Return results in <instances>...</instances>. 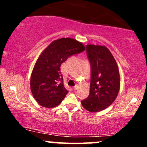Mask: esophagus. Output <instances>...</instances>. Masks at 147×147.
I'll use <instances>...</instances> for the list:
<instances>
[{
	"label": "esophagus",
	"instance_id": "obj_1",
	"mask_svg": "<svg viewBox=\"0 0 147 147\" xmlns=\"http://www.w3.org/2000/svg\"><path fill=\"white\" fill-rule=\"evenodd\" d=\"M77 88H78V86H77V85H76V86H75L73 87V90H76Z\"/></svg>",
	"mask_w": 147,
	"mask_h": 147
}]
</instances>
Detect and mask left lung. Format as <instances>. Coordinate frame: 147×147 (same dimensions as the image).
Returning <instances> with one entry per match:
<instances>
[{
    "mask_svg": "<svg viewBox=\"0 0 147 147\" xmlns=\"http://www.w3.org/2000/svg\"><path fill=\"white\" fill-rule=\"evenodd\" d=\"M86 51L91 65L90 93L81 102L89 112H99L117 97L120 87L119 68L110 50L104 45L88 44Z\"/></svg>",
    "mask_w": 147,
    "mask_h": 147,
    "instance_id": "left-lung-1",
    "label": "left lung"
}]
</instances>
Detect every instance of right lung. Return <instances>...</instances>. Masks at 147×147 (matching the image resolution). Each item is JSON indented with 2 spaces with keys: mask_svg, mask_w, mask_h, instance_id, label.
<instances>
[{
  "mask_svg": "<svg viewBox=\"0 0 147 147\" xmlns=\"http://www.w3.org/2000/svg\"><path fill=\"white\" fill-rule=\"evenodd\" d=\"M85 50L83 43L71 38L55 40L41 52L32 72L30 89L35 100L47 109L60 104L68 91L60 67L69 57Z\"/></svg>",
  "mask_w": 147,
  "mask_h": 147,
  "instance_id": "1",
  "label": "right lung"
}]
</instances>
